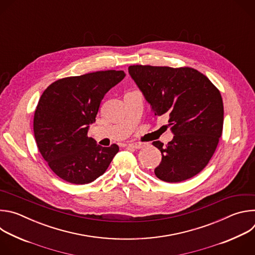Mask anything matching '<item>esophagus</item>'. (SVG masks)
<instances>
[{
  "instance_id": "1",
  "label": "esophagus",
  "mask_w": 255,
  "mask_h": 255,
  "mask_svg": "<svg viewBox=\"0 0 255 255\" xmlns=\"http://www.w3.org/2000/svg\"><path fill=\"white\" fill-rule=\"evenodd\" d=\"M126 146L131 147V148H135V149H140L144 146V145L142 143H128V144H126Z\"/></svg>"
}]
</instances>
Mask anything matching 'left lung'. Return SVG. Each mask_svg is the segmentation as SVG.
Instances as JSON below:
<instances>
[{
    "mask_svg": "<svg viewBox=\"0 0 255 255\" xmlns=\"http://www.w3.org/2000/svg\"><path fill=\"white\" fill-rule=\"evenodd\" d=\"M129 74L155 116L167 114L173 139L163 146L155 175L179 183L202 171L212 158L223 131L224 107L211 81L192 67L130 65Z\"/></svg>",
    "mask_w": 255,
    "mask_h": 255,
    "instance_id": "8db88e82",
    "label": "left lung"
}]
</instances>
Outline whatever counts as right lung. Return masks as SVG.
<instances>
[{
	"mask_svg": "<svg viewBox=\"0 0 255 255\" xmlns=\"http://www.w3.org/2000/svg\"><path fill=\"white\" fill-rule=\"evenodd\" d=\"M123 70H101L60 79L41 95L33 130L38 150L51 170L70 184L86 185L102 175L119 151L88 136L106 93L125 78Z\"/></svg>",
	"mask_w": 255,
	"mask_h": 255,
	"instance_id": "1",
	"label": "right lung"
}]
</instances>
